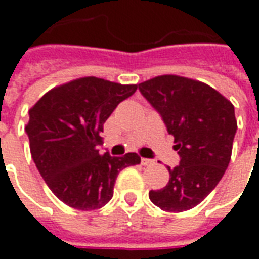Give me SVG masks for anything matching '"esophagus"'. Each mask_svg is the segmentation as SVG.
I'll list each match as a JSON object with an SVG mask.
<instances>
[{"label":"esophagus","mask_w":259,"mask_h":259,"mask_svg":"<svg viewBox=\"0 0 259 259\" xmlns=\"http://www.w3.org/2000/svg\"><path fill=\"white\" fill-rule=\"evenodd\" d=\"M154 161L152 159H148V158H141V165H152Z\"/></svg>","instance_id":"esophagus-1"}]
</instances>
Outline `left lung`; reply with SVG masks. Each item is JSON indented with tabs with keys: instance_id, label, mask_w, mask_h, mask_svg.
Wrapping results in <instances>:
<instances>
[{
	"instance_id": "left-lung-1",
	"label": "left lung",
	"mask_w": 259,
	"mask_h": 259,
	"mask_svg": "<svg viewBox=\"0 0 259 259\" xmlns=\"http://www.w3.org/2000/svg\"><path fill=\"white\" fill-rule=\"evenodd\" d=\"M161 113L180 163L168 168V185L150 191V200L168 212L198 205L222 179L237 130L234 107L226 97L198 80L162 74L139 84Z\"/></svg>"
}]
</instances>
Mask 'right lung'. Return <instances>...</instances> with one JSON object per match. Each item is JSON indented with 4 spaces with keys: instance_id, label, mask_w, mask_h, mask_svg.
<instances>
[{
    "instance_id": "obj_1",
    "label": "right lung",
    "mask_w": 259,
    "mask_h": 259,
    "mask_svg": "<svg viewBox=\"0 0 259 259\" xmlns=\"http://www.w3.org/2000/svg\"><path fill=\"white\" fill-rule=\"evenodd\" d=\"M137 90L94 76L70 80L47 91L29 111L26 133L31 158L50 190L66 205L91 211L112 198L122 169L140 163L136 152L100 154L104 123Z\"/></svg>"
}]
</instances>
